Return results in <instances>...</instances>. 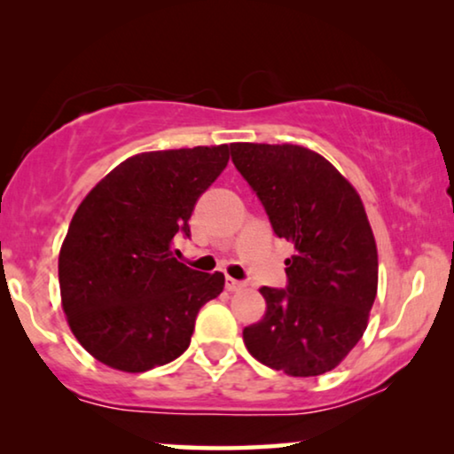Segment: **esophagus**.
I'll return each instance as SVG.
<instances>
[{
  "instance_id": "1",
  "label": "esophagus",
  "mask_w": 454,
  "mask_h": 454,
  "mask_svg": "<svg viewBox=\"0 0 454 454\" xmlns=\"http://www.w3.org/2000/svg\"><path fill=\"white\" fill-rule=\"evenodd\" d=\"M225 287H227V291H239V289H244V283H239V281H235V278H231V277H227V283H225Z\"/></svg>"
}]
</instances>
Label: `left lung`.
<instances>
[{
	"label": "left lung",
	"mask_w": 454,
	"mask_h": 454,
	"mask_svg": "<svg viewBox=\"0 0 454 454\" xmlns=\"http://www.w3.org/2000/svg\"><path fill=\"white\" fill-rule=\"evenodd\" d=\"M231 159L291 241L287 289L262 287V320L244 328L247 351L287 376H320L349 356L368 328L378 250L357 190L300 145L235 142Z\"/></svg>",
	"instance_id": "obj_1"
}]
</instances>
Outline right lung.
I'll return each mask as SVG.
<instances>
[{
  "label": "right lung",
  "instance_id": "1",
  "mask_svg": "<svg viewBox=\"0 0 454 454\" xmlns=\"http://www.w3.org/2000/svg\"><path fill=\"white\" fill-rule=\"evenodd\" d=\"M229 145L134 154L80 202L59 250V294L78 343L109 368L138 374L188 349L196 316L223 272L173 258L198 198L229 163Z\"/></svg>",
  "mask_w": 454,
  "mask_h": 454
}]
</instances>
